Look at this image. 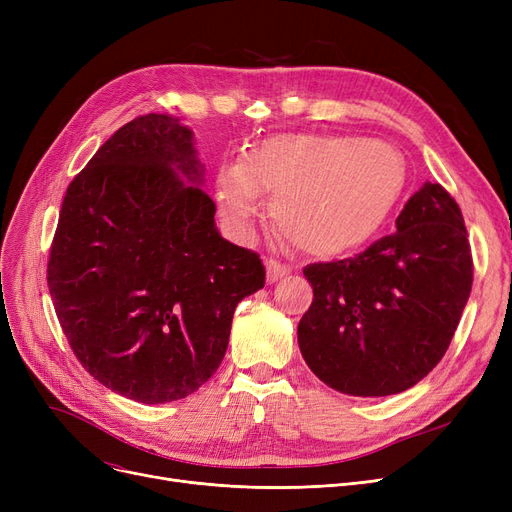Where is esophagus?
<instances>
[{"instance_id":"obj_1","label":"esophagus","mask_w":512,"mask_h":512,"mask_svg":"<svg viewBox=\"0 0 512 512\" xmlns=\"http://www.w3.org/2000/svg\"><path fill=\"white\" fill-rule=\"evenodd\" d=\"M265 267H267V282H276V280L284 278L286 274H290V267L280 263L278 259H267Z\"/></svg>"}]
</instances>
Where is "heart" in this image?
Listing matches in <instances>:
<instances>
[{"mask_svg":"<svg viewBox=\"0 0 512 512\" xmlns=\"http://www.w3.org/2000/svg\"><path fill=\"white\" fill-rule=\"evenodd\" d=\"M402 176V161L386 143L280 134L220 170L218 201L224 218L249 232L261 193H276L272 215L280 234L315 257H338L382 228Z\"/></svg>","mask_w":512,"mask_h":512,"instance_id":"heart-1","label":"heart"}]
</instances>
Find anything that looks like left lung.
<instances>
[{
    "label": "left lung",
    "mask_w": 512,
    "mask_h": 512,
    "mask_svg": "<svg viewBox=\"0 0 512 512\" xmlns=\"http://www.w3.org/2000/svg\"><path fill=\"white\" fill-rule=\"evenodd\" d=\"M461 207L425 182L396 232L363 253L311 263L313 303L299 321L301 353L317 378L351 396L415 386L448 351L473 284Z\"/></svg>",
    "instance_id": "1"
}]
</instances>
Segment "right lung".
I'll use <instances>...</instances> for the list:
<instances>
[{"label": "right lung", "mask_w": 512, "mask_h": 512, "mask_svg": "<svg viewBox=\"0 0 512 512\" xmlns=\"http://www.w3.org/2000/svg\"><path fill=\"white\" fill-rule=\"evenodd\" d=\"M201 178L191 130L134 118L74 176L51 242L47 286L74 357L145 405L211 378L236 305L265 284L259 255L215 230Z\"/></svg>", "instance_id": "obj_1"}]
</instances>
